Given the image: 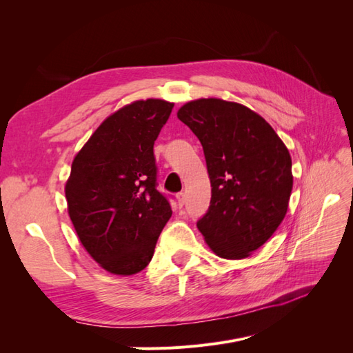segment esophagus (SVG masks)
<instances>
[{"instance_id":"1","label":"esophagus","mask_w":353,"mask_h":353,"mask_svg":"<svg viewBox=\"0 0 353 353\" xmlns=\"http://www.w3.org/2000/svg\"><path fill=\"white\" fill-rule=\"evenodd\" d=\"M176 200H178V205L183 208L184 205H185V200H187V196H185V193H178L176 194Z\"/></svg>"}]
</instances>
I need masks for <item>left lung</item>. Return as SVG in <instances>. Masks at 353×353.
Here are the masks:
<instances>
[{"label":"left lung","instance_id":"8db88e82","mask_svg":"<svg viewBox=\"0 0 353 353\" xmlns=\"http://www.w3.org/2000/svg\"><path fill=\"white\" fill-rule=\"evenodd\" d=\"M178 119L200 140L210 179V206L199 231L219 258H248L285 216L290 153L262 116L239 103L194 100L178 110Z\"/></svg>","mask_w":353,"mask_h":353}]
</instances>
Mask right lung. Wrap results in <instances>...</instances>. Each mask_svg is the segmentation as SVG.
<instances>
[{
  "label": "right lung",
  "instance_id": "1",
  "mask_svg": "<svg viewBox=\"0 0 353 353\" xmlns=\"http://www.w3.org/2000/svg\"><path fill=\"white\" fill-rule=\"evenodd\" d=\"M174 103L140 100L105 119L73 159L66 183L72 223L95 262L116 275L143 271L169 221L153 145Z\"/></svg>",
  "mask_w": 353,
  "mask_h": 353
}]
</instances>
